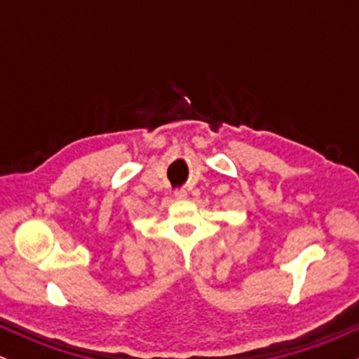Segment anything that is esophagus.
I'll use <instances>...</instances> for the list:
<instances>
[{"mask_svg":"<svg viewBox=\"0 0 359 359\" xmlns=\"http://www.w3.org/2000/svg\"><path fill=\"white\" fill-rule=\"evenodd\" d=\"M175 199H187V192H185V191H177L175 192Z\"/></svg>","mask_w":359,"mask_h":359,"instance_id":"1","label":"esophagus"}]
</instances>
